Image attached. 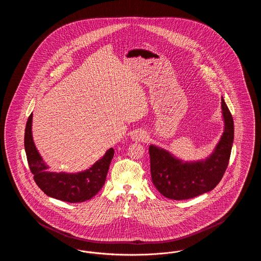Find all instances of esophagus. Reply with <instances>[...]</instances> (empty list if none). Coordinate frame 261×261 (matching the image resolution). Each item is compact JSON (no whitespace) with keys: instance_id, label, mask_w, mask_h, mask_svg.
Segmentation results:
<instances>
[{"instance_id":"obj_1","label":"esophagus","mask_w":261,"mask_h":261,"mask_svg":"<svg viewBox=\"0 0 261 261\" xmlns=\"http://www.w3.org/2000/svg\"><path fill=\"white\" fill-rule=\"evenodd\" d=\"M148 138L147 133L144 130H137L132 134V140L140 142V141H146Z\"/></svg>"}]
</instances>
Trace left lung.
Returning a JSON list of instances; mask_svg holds the SVG:
<instances>
[{
  "label": "left lung",
  "instance_id": "left-lung-1",
  "mask_svg": "<svg viewBox=\"0 0 261 261\" xmlns=\"http://www.w3.org/2000/svg\"><path fill=\"white\" fill-rule=\"evenodd\" d=\"M225 130L214 152L204 162L183 163L168 151L149 147L150 175L156 190L167 199H192L213 190L228 166L234 141V121L222 99Z\"/></svg>",
  "mask_w": 261,
  "mask_h": 261
}]
</instances>
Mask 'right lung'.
<instances>
[{
  "label": "right lung",
  "mask_w": 261,
  "mask_h": 261,
  "mask_svg": "<svg viewBox=\"0 0 261 261\" xmlns=\"http://www.w3.org/2000/svg\"><path fill=\"white\" fill-rule=\"evenodd\" d=\"M31 126L32 113L25 127L24 149L30 171L37 186L47 196L71 203L82 202L96 196L105 185L114 149H108L105 155L86 171L76 174L50 172L35 148Z\"/></svg>",
  "instance_id": "obj_1"
}]
</instances>
